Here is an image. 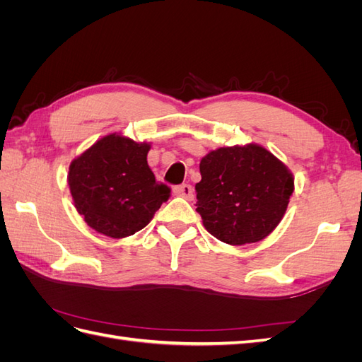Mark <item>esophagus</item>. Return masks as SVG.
<instances>
[{"label":"esophagus","instance_id":"obj_1","mask_svg":"<svg viewBox=\"0 0 362 362\" xmlns=\"http://www.w3.org/2000/svg\"><path fill=\"white\" fill-rule=\"evenodd\" d=\"M173 193L177 196H181V198H185V199H192L193 198V189L190 184H181V185H177V187L173 189Z\"/></svg>","mask_w":362,"mask_h":362}]
</instances>
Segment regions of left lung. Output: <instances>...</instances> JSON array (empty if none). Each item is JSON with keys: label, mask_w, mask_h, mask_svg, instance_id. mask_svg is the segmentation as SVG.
Segmentation results:
<instances>
[{"label": "left lung", "mask_w": 362, "mask_h": 362, "mask_svg": "<svg viewBox=\"0 0 362 362\" xmlns=\"http://www.w3.org/2000/svg\"><path fill=\"white\" fill-rule=\"evenodd\" d=\"M199 170L196 211L208 233L233 246L266 238L286 214L294 190L286 164L254 144L208 152Z\"/></svg>", "instance_id": "left-lung-1"}]
</instances>
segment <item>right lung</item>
Wrapping results in <instances>:
<instances>
[{"mask_svg":"<svg viewBox=\"0 0 362 362\" xmlns=\"http://www.w3.org/2000/svg\"><path fill=\"white\" fill-rule=\"evenodd\" d=\"M149 144L108 134L76 157L68 184L76 211L96 233L124 238L144 229L170 196L148 166Z\"/></svg>","mask_w":362,"mask_h":362,"instance_id":"1","label":"right lung"}]
</instances>
